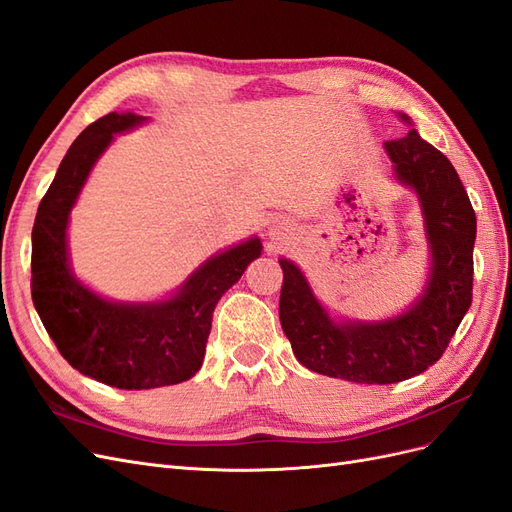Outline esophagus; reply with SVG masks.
Segmentation results:
<instances>
[{
	"mask_svg": "<svg viewBox=\"0 0 512 512\" xmlns=\"http://www.w3.org/2000/svg\"><path fill=\"white\" fill-rule=\"evenodd\" d=\"M288 230H290V226H275V228H271V237H286L288 235Z\"/></svg>",
	"mask_w": 512,
	"mask_h": 512,
	"instance_id": "34e87169",
	"label": "esophagus"
}]
</instances>
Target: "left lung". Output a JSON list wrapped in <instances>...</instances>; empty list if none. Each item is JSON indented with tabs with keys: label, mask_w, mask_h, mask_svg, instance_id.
I'll use <instances>...</instances> for the list:
<instances>
[{
	"label": "left lung",
	"mask_w": 512,
	"mask_h": 512,
	"mask_svg": "<svg viewBox=\"0 0 512 512\" xmlns=\"http://www.w3.org/2000/svg\"><path fill=\"white\" fill-rule=\"evenodd\" d=\"M408 126V115L399 113ZM395 179L421 203L429 277L418 299L386 320H335L301 269L280 258V322L299 363L316 374L359 384H393L436 363L472 303L476 215L455 166L414 128L384 143Z\"/></svg>",
	"instance_id": "obj_1"
}]
</instances>
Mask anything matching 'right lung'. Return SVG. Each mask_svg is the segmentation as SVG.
<instances>
[{
	"mask_svg": "<svg viewBox=\"0 0 512 512\" xmlns=\"http://www.w3.org/2000/svg\"><path fill=\"white\" fill-rule=\"evenodd\" d=\"M108 113L87 126L61 160L32 230V299L61 356L81 374L126 391L190 380L203 365L213 309L262 252L258 237L207 258L173 297L121 303L89 290L72 273L70 211L113 136L145 123Z\"/></svg>",
	"mask_w": 512,
	"mask_h": 512,
	"instance_id": "add662e5",
	"label": "right lung"
}]
</instances>
